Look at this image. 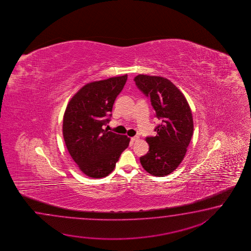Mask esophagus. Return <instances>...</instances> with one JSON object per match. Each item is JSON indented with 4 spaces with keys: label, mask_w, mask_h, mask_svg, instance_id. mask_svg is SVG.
I'll return each mask as SVG.
<instances>
[{
    "label": "esophagus",
    "mask_w": 251,
    "mask_h": 251,
    "mask_svg": "<svg viewBox=\"0 0 251 251\" xmlns=\"http://www.w3.org/2000/svg\"><path fill=\"white\" fill-rule=\"evenodd\" d=\"M138 140L139 136H137V135H136V136H133V137H132V138H131V141H132V142H137Z\"/></svg>",
    "instance_id": "esophagus-1"
}]
</instances>
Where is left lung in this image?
Instances as JSON below:
<instances>
[{
	"mask_svg": "<svg viewBox=\"0 0 251 251\" xmlns=\"http://www.w3.org/2000/svg\"><path fill=\"white\" fill-rule=\"evenodd\" d=\"M134 81L162 121L154 129L157 134L146 138L149 151L140 158L141 164L151 175L167 176L181 163L192 138L191 108L181 91L166 78L139 75Z\"/></svg>",
	"mask_w": 251,
	"mask_h": 251,
	"instance_id": "8db88e82",
	"label": "left lung"
}]
</instances>
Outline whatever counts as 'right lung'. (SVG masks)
<instances>
[{
    "mask_svg": "<svg viewBox=\"0 0 251 251\" xmlns=\"http://www.w3.org/2000/svg\"><path fill=\"white\" fill-rule=\"evenodd\" d=\"M127 75L90 82L71 99L64 115L63 135L71 157L86 176L110 174L129 145L126 135L103 129Z\"/></svg>",
    "mask_w": 251,
    "mask_h": 251,
    "instance_id": "1",
    "label": "right lung"
}]
</instances>
